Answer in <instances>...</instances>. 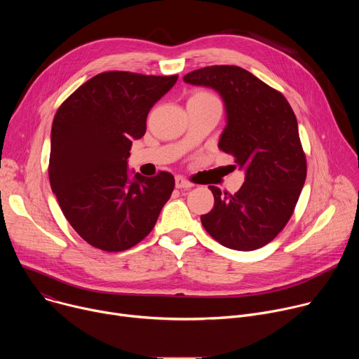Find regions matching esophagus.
Returning a JSON list of instances; mask_svg holds the SVG:
<instances>
[{
	"mask_svg": "<svg viewBox=\"0 0 359 359\" xmlns=\"http://www.w3.org/2000/svg\"><path fill=\"white\" fill-rule=\"evenodd\" d=\"M176 187H177V189H190V187H193V183H190V182L186 180L184 177L177 176V177H176Z\"/></svg>",
	"mask_w": 359,
	"mask_h": 359,
	"instance_id": "esophagus-1",
	"label": "esophagus"
}]
</instances>
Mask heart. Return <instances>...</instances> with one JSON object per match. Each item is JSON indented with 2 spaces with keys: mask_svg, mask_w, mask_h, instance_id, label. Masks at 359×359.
<instances>
[{
  "mask_svg": "<svg viewBox=\"0 0 359 359\" xmlns=\"http://www.w3.org/2000/svg\"><path fill=\"white\" fill-rule=\"evenodd\" d=\"M190 99H201V100H217L210 92H206V90H198L196 92Z\"/></svg>",
  "mask_w": 359,
  "mask_h": 359,
  "instance_id": "obj_1",
  "label": "heart"
}]
</instances>
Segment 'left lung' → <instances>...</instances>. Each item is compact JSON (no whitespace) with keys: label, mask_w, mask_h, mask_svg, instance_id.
Returning a JSON list of instances; mask_svg holds the SVG:
<instances>
[{"label":"left lung","mask_w":359,"mask_h":359,"mask_svg":"<svg viewBox=\"0 0 359 359\" xmlns=\"http://www.w3.org/2000/svg\"><path fill=\"white\" fill-rule=\"evenodd\" d=\"M183 81L220 93L227 125L219 147L245 172L234 194L209 186L215 206L201 224L227 248L257 250L285 227L306 177L297 118L281 92L240 67H206Z\"/></svg>","instance_id":"8db88e82"}]
</instances>
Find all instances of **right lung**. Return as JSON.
<instances>
[{
  "instance_id": "1",
  "label": "right lung",
  "mask_w": 359,
  "mask_h": 359,
  "mask_svg": "<svg viewBox=\"0 0 359 359\" xmlns=\"http://www.w3.org/2000/svg\"><path fill=\"white\" fill-rule=\"evenodd\" d=\"M177 75L102 72L58 108L50 130L49 183L74 230L92 247L116 252L155 227L175 177L128 170L132 142L146 132L151 107Z\"/></svg>"
}]
</instances>
